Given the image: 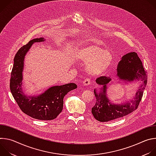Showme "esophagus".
<instances>
[{
  "label": "esophagus",
  "instance_id": "1",
  "mask_svg": "<svg viewBox=\"0 0 156 156\" xmlns=\"http://www.w3.org/2000/svg\"><path fill=\"white\" fill-rule=\"evenodd\" d=\"M90 78H86L83 81V84L84 86H88L90 84Z\"/></svg>",
  "mask_w": 156,
  "mask_h": 156
}]
</instances>
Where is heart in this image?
<instances>
[{"label": "heart", "instance_id": "heart-1", "mask_svg": "<svg viewBox=\"0 0 156 156\" xmlns=\"http://www.w3.org/2000/svg\"><path fill=\"white\" fill-rule=\"evenodd\" d=\"M76 59L86 63V70L91 75H102L112 65L113 58L108 51L104 50L96 44H90L80 47L75 52Z\"/></svg>", "mask_w": 156, "mask_h": 156}]
</instances>
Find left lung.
Wrapping results in <instances>:
<instances>
[{"label": "left lung", "instance_id": "obj_1", "mask_svg": "<svg viewBox=\"0 0 156 156\" xmlns=\"http://www.w3.org/2000/svg\"><path fill=\"white\" fill-rule=\"evenodd\" d=\"M117 76L119 79L132 82L134 80L143 81L136 93L134 100L125 104H114L111 103L106 96L107 84L111 81L108 76H101L96 79L97 84L102 85L101 91L98 94L96 90H94L96 102L92 107L91 112L94 117L101 122H108L123 117L135 111L138 107L142 99L143 92L147 84L146 71L137 53L133 52L123 55L119 62L117 68Z\"/></svg>", "mask_w": 156, "mask_h": 156}]
</instances>
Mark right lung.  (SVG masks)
Listing matches in <instances>:
<instances>
[{"instance_id":"obj_1","label":"right lung","mask_w":156,"mask_h":156,"mask_svg":"<svg viewBox=\"0 0 156 156\" xmlns=\"http://www.w3.org/2000/svg\"><path fill=\"white\" fill-rule=\"evenodd\" d=\"M42 41H44L43 37L33 39L18 51L14 57L10 87L12 96L22 112L37 120H51L62 112L65 96L76 89L77 85L72 83L52 86L38 96H27L25 94L21 87L25 56L34 42Z\"/></svg>"}]
</instances>
